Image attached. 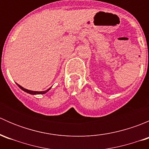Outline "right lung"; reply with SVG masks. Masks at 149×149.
Returning <instances> with one entry per match:
<instances>
[{
	"instance_id": "right-lung-1",
	"label": "right lung",
	"mask_w": 149,
	"mask_h": 149,
	"mask_svg": "<svg viewBox=\"0 0 149 149\" xmlns=\"http://www.w3.org/2000/svg\"><path fill=\"white\" fill-rule=\"evenodd\" d=\"M17 84V85H18V86H19V88H21V89H22V90H23L24 91H25V92L28 93V94H32V95H35V94H45V93L47 92V91H49V90L50 89V88H51V87H50V88H48L47 90H45V91H31V90H28V89H26V88H24V87H22V86H20V85H19V84Z\"/></svg>"
}]
</instances>
